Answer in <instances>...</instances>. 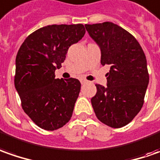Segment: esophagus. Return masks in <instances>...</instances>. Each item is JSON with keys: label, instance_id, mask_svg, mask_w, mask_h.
<instances>
[{"label": "esophagus", "instance_id": "obj_1", "mask_svg": "<svg viewBox=\"0 0 160 160\" xmlns=\"http://www.w3.org/2000/svg\"><path fill=\"white\" fill-rule=\"evenodd\" d=\"M80 82H81V84H85V83H87V82H88V80L82 79V80H80Z\"/></svg>", "mask_w": 160, "mask_h": 160}]
</instances>
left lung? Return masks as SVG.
<instances>
[{
  "mask_svg": "<svg viewBox=\"0 0 160 160\" xmlns=\"http://www.w3.org/2000/svg\"><path fill=\"white\" fill-rule=\"evenodd\" d=\"M101 50L102 65H111L107 87L97 84L91 103L97 118L111 128L128 125L141 111L149 84L145 55L134 36L112 22L85 25Z\"/></svg>",
  "mask_w": 160,
  "mask_h": 160,
  "instance_id": "obj_1",
  "label": "left lung"
}]
</instances>
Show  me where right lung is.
Listing matches in <instances>:
<instances>
[{
  "label": "right lung",
  "mask_w": 160,
  "mask_h": 160,
  "mask_svg": "<svg viewBox=\"0 0 160 160\" xmlns=\"http://www.w3.org/2000/svg\"><path fill=\"white\" fill-rule=\"evenodd\" d=\"M85 32L81 24L44 26L31 33L18 52L15 88L24 112L42 129H58L72 118L80 82L55 79V71Z\"/></svg>",
  "instance_id": "1"
}]
</instances>
